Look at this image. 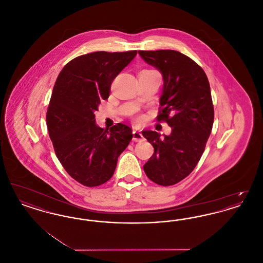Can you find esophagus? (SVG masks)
<instances>
[{
	"mask_svg": "<svg viewBox=\"0 0 263 263\" xmlns=\"http://www.w3.org/2000/svg\"><path fill=\"white\" fill-rule=\"evenodd\" d=\"M133 140H134L135 142H142V141L144 140V137H143V135H142L140 132L134 131V132H133Z\"/></svg>",
	"mask_w": 263,
	"mask_h": 263,
	"instance_id": "obj_1",
	"label": "esophagus"
}]
</instances>
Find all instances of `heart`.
Listing matches in <instances>:
<instances>
[{"label": "heart", "instance_id": "obj_1", "mask_svg": "<svg viewBox=\"0 0 263 263\" xmlns=\"http://www.w3.org/2000/svg\"><path fill=\"white\" fill-rule=\"evenodd\" d=\"M146 71H154V70H150V69H148V70H146ZM142 120H143V117H142L141 115H137V116L135 117V121H136L137 123H140Z\"/></svg>", "mask_w": 263, "mask_h": 263}]
</instances>
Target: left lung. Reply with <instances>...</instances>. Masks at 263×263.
Masks as SVG:
<instances>
[{
    "label": "left lung",
    "mask_w": 263,
    "mask_h": 263,
    "mask_svg": "<svg viewBox=\"0 0 263 263\" xmlns=\"http://www.w3.org/2000/svg\"><path fill=\"white\" fill-rule=\"evenodd\" d=\"M139 54L163 74L157 120L172 127L171 135L163 139L156 131L142 132L154 147L143 167L152 181L170 186L191 174L205 150L214 122L210 85L200 66L178 51L141 50Z\"/></svg>",
    "instance_id": "1"
}]
</instances>
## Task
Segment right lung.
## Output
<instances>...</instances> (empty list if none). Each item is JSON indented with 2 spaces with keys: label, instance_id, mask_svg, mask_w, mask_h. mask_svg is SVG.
<instances>
[{
  "label": "right lung",
  "instance_id": "right-lung-1",
  "mask_svg": "<svg viewBox=\"0 0 263 263\" xmlns=\"http://www.w3.org/2000/svg\"><path fill=\"white\" fill-rule=\"evenodd\" d=\"M137 51H98L67 63L54 85L46 123L55 154L79 183L95 187L108 181L120 154L132 140L129 126L96 124L95 111L109 97L113 80Z\"/></svg>",
  "mask_w": 263,
  "mask_h": 263
}]
</instances>
